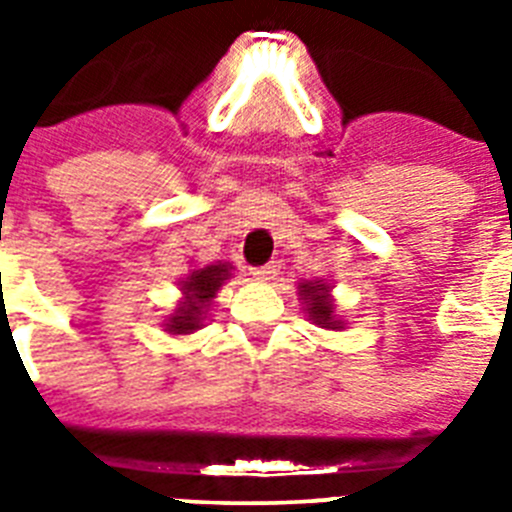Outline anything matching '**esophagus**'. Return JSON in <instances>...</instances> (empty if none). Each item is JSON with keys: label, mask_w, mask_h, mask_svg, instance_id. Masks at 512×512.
<instances>
[{"label": "esophagus", "mask_w": 512, "mask_h": 512, "mask_svg": "<svg viewBox=\"0 0 512 512\" xmlns=\"http://www.w3.org/2000/svg\"><path fill=\"white\" fill-rule=\"evenodd\" d=\"M251 274L256 279H261V282H269V279H274L279 274V261H269V264H264V266H256Z\"/></svg>", "instance_id": "34e87169"}]
</instances>
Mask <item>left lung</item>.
<instances>
[{
  "label": "left lung",
  "instance_id": "obj_1",
  "mask_svg": "<svg viewBox=\"0 0 512 512\" xmlns=\"http://www.w3.org/2000/svg\"><path fill=\"white\" fill-rule=\"evenodd\" d=\"M300 295L307 302V312L315 325H323V328H336L338 320H333V305H330L328 297V284L320 282H302Z\"/></svg>",
  "mask_w": 512,
  "mask_h": 512
}]
</instances>
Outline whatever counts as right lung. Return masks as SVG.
Listing matches in <instances>:
<instances>
[{
    "label": "right lung",
    "instance_id": "add662e5",
    "mask_svg": "<svg viewBox=\"0 0 512 512\" xmlns=\"http://www.w3.org/2000/svg\"><path fill=\"white\" fill-rule=\"evenodd\" d=\"M228 264H210L205 269L192 271L187 279L182 282V292L187 300L182 302V307L176 310V315H171V320L166 323V328L171 333H189V330H197L202 323V310H205L207 302L217 295V289L223 287L225 279L230 277Z\"/></svg>",
    "mask_w": 512,
    "mask_h": 512
}]
</instances>
